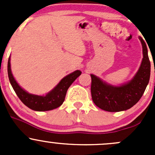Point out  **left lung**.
Segmentation results:
<instances>
[{"instance_id": "left-lung-1", "label": "left lung", "mask_w": 155, "mask_h": 155, "mask_svg": "<svg viewBox=\"0 0 155 155\" xmlns=\"http://www.w3.org/2000/svg\"><path fill=\"white\" fill-rule=\"evenodd\" d=\"M143 58L134 77L130 82L120 86L107 84L93 74L91 77L92 100L95 105L107 112H120L134 107L140 100L148 85L151 73V64L148 48L141 37Z\"/></svg>"}]
</instances>
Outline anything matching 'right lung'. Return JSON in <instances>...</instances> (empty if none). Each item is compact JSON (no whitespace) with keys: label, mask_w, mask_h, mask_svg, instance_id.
<instances>
[{"label":"right lung","mask_w":155,"mask_h":155,"mask_svg":"<svg viewBox=\"0 0 155 155\" xmlns=\"http://www.w3.org/2000/svg\"><path fill=\"white\" fill-rule=\"evenodd\" d=\"M9 79L12 88L21 102L30 109L34 111H48L52 110L61 106L64 101L65 96L69 87L81 75L80 70H76L70 74L64 77L52 90L45 96L31 94L28 93L22 87L19 86L12 76L10 68V58H9L7 65Z\"/></svg>","instance_id":"add662e5"}]
</instances>
